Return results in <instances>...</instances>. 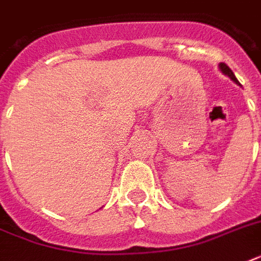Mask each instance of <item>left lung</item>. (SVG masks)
<instances>
[{
    "instance_id": "8db88e82",
    "label": "left lung",
    "mask_w": 261,
    "mask_h": 261,
    "mask_svg": "<svg viewBox=\"0 0 261 261\" xmlns=\"http://www.w3.org/2000/svg\"><path fill=\"white\" fill-rule=\"evenodd\" d=\"M219 67H221V71H222V73H225V74L226 75H229V77H230L231 80H233V81H234L236 84H239V80L236 79V75H234V73H233V71H231V69L229 66H227L226 63H219Z\"/></svg>"
}]
</instances>
